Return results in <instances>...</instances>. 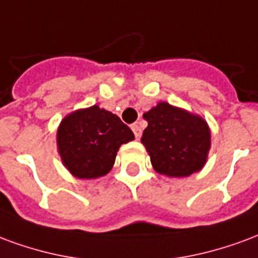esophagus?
<instances>
[{
  "instance_id": "obj_1",
  "label": "esophagus",
  "mask_w": 258,
  "mask_h": 258,
  "mask_svg": "<svg viewBox=\"0 0 258 258\" xmlns=\"http://www.w3.org/2000/svg\"><path fill=\"white\" fill-rule=\"evenodd\" d=\"M132 131L135 133L136 139H140V136H142V127L139 126L137 123H133V125H132Z\"/></svg>"
}]
</instances>
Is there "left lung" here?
<instances>
[{
    "label": "left lung",
    "instance_id": "1",
    "mask_svg": "<svg viewBox=\"0 0 258 258\" xmlns=\"http://www.w3.org/2000/svg\"><path fill=\"white\" fill-rule=\"evenodd\" d=\"M143 116L148 126L142 143L155 172L168 177H188L204 168L212 135L202 116L166 101H159Z\"/></svg>",
    "mask_w": 258,
    "mask_h": 258
}]
</instances>
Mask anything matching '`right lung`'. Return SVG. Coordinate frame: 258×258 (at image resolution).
I'll return each instance as SVG.
<instances>
[{
  "label": "right lung",
  "mask_w": 258,
  "mask_h": 258,
  "mask_svg": "<svg viewBox=\"0 0 258 258\" xmlns=\"http://www.w3.org/2000/svg\"><path fill=\"white\" fill-rule=\"evenodd\" d=\"M135 140L133 132L110 111L92 106L66 115L56 133L60 159L74 177L106 176L122 144Z\"/></svg>",
  "instance_id": "obj_1"
}]
</instances>
